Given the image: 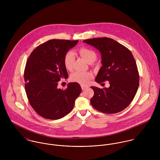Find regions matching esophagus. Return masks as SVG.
<instances>
[{"mask_svg":"<svg viewBox=\"0 0 160 160\" xmlns=\"http://www.w3.org/2000/svg\"><path fill=\"white\" fill-rule=\"evenodd\" d=\"M88 88V87H87V86H83V85H82V86H81V88H82V90H84V89H85L86 88Z\"/></svg>","mask_w":160,"mask_h":160,"instance_id":"1","label":"esophagus"}]
</instances>
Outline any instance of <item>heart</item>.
<instances>
[{
    "mask_svg": "<svg viewBox=\"0 0 160 160\" xmlns=\"http://www.w3.org/2000/svg\"><path fill=\"white\" fill-rule=\"evenodd\" d=\"M80 55L84 58L89 63L94 62L97 59V54L95 52L89 48L82 47L79 49ZM74 53L71 52H68L63 58V63L66 69L68 71H72L73 68V63L74 62ZM93 78V75L91 72H81L76 71L73 72L71 77V81L78 82L79 84L85 85Z\"/></svg>",
    "mask_w": 160,
    "mask_h": 160,
    "instance_id": "b5f03b06",
    "label": "heart"
}]
</instances>
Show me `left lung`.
<instances>
[{"mask_svg": "<svg viewBox=\"0 0 160 160\" xmlns=\"http://www.w3.org/2000/svg\"><path fill=\"white\" fill-rule=\"evenodd\" d=\"M97 48L102 55V67L95 78L99 84L109 81L108 88L91 87L94 95L92 107L107 114L120 112L133 100L139 86V74L135 59L125 46L108 38L83 41Z\"/></svg>", "mask_w": 160, "mask_h": 160, "instance_id": "8db88e82", "label": "left lung"}]
</instances>
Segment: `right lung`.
Wrapping results in <instances>:
<instances>
[{
	"instance_id": "obj_1",
	"label": "right lung",
	"mask_w": 160,
	"mask_h": 160,
	"mask_svg": "<svg viewBox=\"0 0 160 160\" xmlns=\"http://www.w3.org/2000/svg\"><path fill=\"white\" fill-rule=\"evenodd\" d=\"M78 41L52 39L37 47L29 55L24 71L25 91L34 110L48 119H60L72 110L81 92L77 82L58 89L61 78L68 77L63 58Z\"/></svg>"
}]
</instances>
